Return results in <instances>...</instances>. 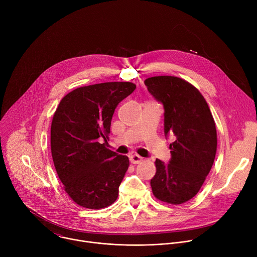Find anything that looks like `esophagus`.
Here are the masks:
<instances>
[{"label": "esophagus", "instance_id": "34e87169", "mask_svg": "<svg viewBox=\"0 0 257 257\" xmlns=\"http://www.w3.org/2000/svg\"><path fill=\"white\" fill-rule=\"evenodd\" d=\"M129 160L132 164H139L142 162V158L139 157L138 155H132L129 157Z\"/></svg>", "mask_w": 257, "mask_h": 257}]
</instances>
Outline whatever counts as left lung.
<instances>
[{
    "label": "left lung",
    "mask_w": 257,
    "mask_h": 257,
    "mask_svg": "<svg viewBox=\"0 0 257 257\" xmlns=\"http://www.w3.org/2000/svg\"><path fill=\"white\" fill-rule=\"evenodd\" d=\"M150 93L164 105L165 136H171L168 164L157 159L151 180L154 195L171 204L194 197L208 175L216 153V130L208 104L184 79L156 76L145 79Z\"/></svg>",
    "instance_id": "left-lung-1"
}]
</instances>
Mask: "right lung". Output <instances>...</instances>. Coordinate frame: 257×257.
I'll use <instances>...</instances> for the list:
<instances>
[{
    "instance_id": "right-lung-1",
    "label": "right lung",
    "mask_w": 257,
    "mask_h": 257,
    "mask_svg": "<svg viewBox=\"0 0 257 257\" xmlns=\"http://www.w3.org/2000/svg\"><path fill=\"white\" fill-rule=\"evenodd\" d=\"M136 88L131 82H104L65 95L52 121L51 151L65 191L80 206L111 205L129 160L107 149L115 108Z\"/></svg>"
}]
</instances>
